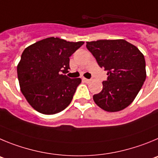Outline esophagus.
<instances>
[{"instance_id":"obj_1","label":"esophagus","mask_w":158,"mask_h":158,"mask_svg":"<svg viewBox=\"0 0 158 158\" xmlns=\"http://www.w3.org/2000/svg\"><path fill=\"white\" fill-rule=\"evenodd\" d=\"M82 81L85 82H86V83H89V82H90V79H86V78H82Z\"/></svg>"}]
</instances>
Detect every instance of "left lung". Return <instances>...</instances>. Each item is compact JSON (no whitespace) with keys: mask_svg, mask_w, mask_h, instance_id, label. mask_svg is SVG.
I'll return each mask as SVG.
<instances>
[{"mask_svg":"<svg viewBox=\"0 0 158 158\" xmlns=\"http://www.w3.org/2000/svg\"><path fill=\"white\" fill-rule=\"evenodd\" d=\"M101 68L107 71L103 88L93 96L97 106L107 112H118L132 103L146 80V61L134 45L123 39L86 42Z\"/></svg>","mask_w":158,"mask_h":158,"instance_id":"left-lung-1","label":"left lung"}]
</instances>
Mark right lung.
<instances>
[{
    "instance_id": "obj_1",
    "label": "right lung",
    "mask_w": 158,
    "mask_h": 158,
    "mask_svg": "<svg viewBox=\"0 0 158 158\" xmlns=\"http://www.w3.org/2000/svg\"><path fill=\"white\" fill-rule=\"evenodd\" d=\"M83 42L45 38L24 49L17 66L20 90L38 113L52 115L66 109L73 98L80 78L70 79L69 57Z\"/></svg>"
}]
</instances>
